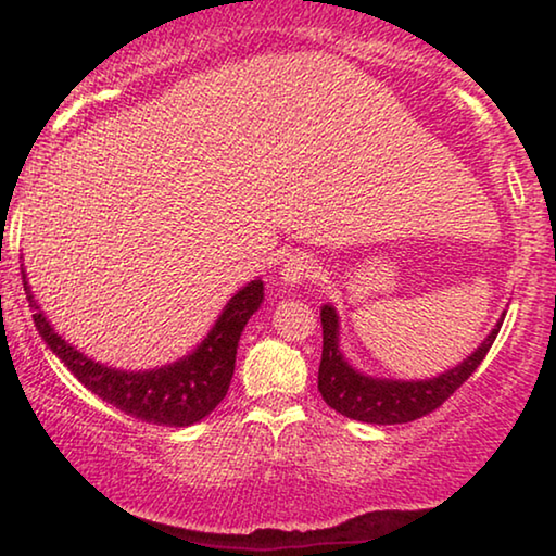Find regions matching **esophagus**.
Returning <instances> with one entry per match:
<instances>
[{"instance_id":"1","label":"esophagus","mask_w":556,"mask_h":556,"mask_svg":"<svg viewBox=\"0 0 556 556\" xmlns=\"http://www.w3.org/2000/svg\"><path fill=\"white\" fill-rule=\"evenodd\" d=\"M314 275H316V260L312 255H306V252H294V255H289L279 269L281 285L287 287H296L301 281L312 279Z\"/></svg>"}]
</instances>
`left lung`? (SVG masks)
Returning <instances> with one entry per match:
<instances>
[{
	"mask_svg": "<svg viewBox=\"0 0 556 556\" xmlns=\"http://www.w3.org/2000/svg\"><path fill=\"white\" fill-rule=\"evenodd\" d=\"M503 318L495 324L485 341L470 353L456 368L437 375L429 380H390L372 378L355 370L341 351V324L331 304L321 306V326H324V351L321 365H318V392L326 404L343 417L368 425H404L425 414L441 407L470 375L483 363L485 353L491 351L497 331H501Z\"/></svg>",
	"mask_w": 556,
	"mask_h": 556,
	"instance_id": "1",
	"label": "left lung"
}]
</instances>
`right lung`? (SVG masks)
<instances>
[{"label": "right lung", "mask_w": 556, "mask_h": 556, "mask_svg": "<svg viewBox=\"0 0 556 556\" xmlns=\"http://www.w3.org/2000/svg\"><path fill=\"white\" fill-rule=\"evenodd\" d=\"M22 279L26 299L34 308L36 331L65 368L102 402L112 404L129 417L164 427L195 425L223 402L235 372V355H238L242 328L248 326L250 316L257 312L265 299L262 279H252L225 304L218 321L195 345V351L154 370H119L92 361L55 333L41 306L36 304L24 269Z\"/></svg>", "instance_id": "right-lung-1"}]
</instances>
